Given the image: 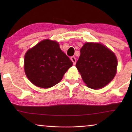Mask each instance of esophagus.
<instances>
[{
  "instance_id": "1",
  "label": "esophagus",
  "mask_w": 132,
  "mask_h": 132,
  "mask_svg": "<svg viewBox=\"0 0 132 132\" xmlns=\"http://www.w3.org/2000/svg\"><path fill=\"white\" fill-rule=\"evenodd\" d=\"M70 59H71V61L73 62V64L75 65L76 62V57L75 56H71V57H70Z\"/></svg>"
}]
</instances>
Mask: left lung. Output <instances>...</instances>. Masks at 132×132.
<instances>
[{"label":"left lung","instance_id":"obj_1","mask_svg":"<svg viewBox=\"0 0 132 132\" xmlns=\"http://www.w3.org/2000/svg\"><path fill=\"white\" fill-rule=\"evenodd\" d=\"M76 66L88 87L97 89L105 86L115 77L117 59L103 45L86 43L80 49Z\"/></svg>","mask_w":132,"mask_h":132}]
</instances>
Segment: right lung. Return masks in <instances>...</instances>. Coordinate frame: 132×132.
I'll list each match as a JSON object with an SVG mask.
<instances>
[{
    "label": "right lung",
    "mask_w": 132,
    "mask_h": 132,
    "mask_svg": "<svg viewBox=\"0 0 132 132\" xmlns=\"http://www.w3.org/2000/svg\"><path fill=\"white\" fill-rule=\"evenodd\" d=\"M72 65L58 43L49 39L41 41L24 56L26 76L34 85L43 88L58 84Z\"/></svg>",
    "instance_id": "1"
}]
</instances>
